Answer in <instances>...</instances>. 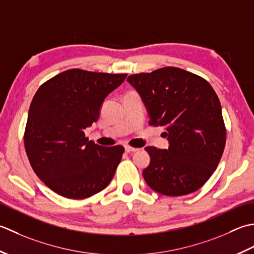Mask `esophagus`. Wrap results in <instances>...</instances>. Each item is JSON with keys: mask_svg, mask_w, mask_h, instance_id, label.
I'll return each instance as SVG.
<instances>
[{"mask_svg": "<svg viewBox=\"0 0 254 254\" xmlns=\"http://www.w3.org/2000/svg\"><path fill=\"white\" fill-rule=\"evenodd\" d=\"M125 150H126V152H136V151H138L139 149H137V148H132V147H130V146H126L125 147Z\"/></svg>", "mask_w": 254, "mask_h": 254, "instance_id": "1", "label": "esophagus"}]
</instances>
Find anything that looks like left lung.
<instances>
[{
    "label": "left lung",
    "instance_id": "left-lung-1",
    "mask_svg": "<svg viewBox=\"0 0 254 254\" xmlns=\"http://www.w3.org/2000/svg\"><path fill=\"white\" fill-rule=\"evenodd\" d=\"M147 107L151 126L164 127L169 149L147 147L151 161L147 184L167 196L203 186L218 165L226 144L219 98L203 77L175 66L127 77Z\"/></svg>",
    "mask_w": 254,
    "mask_h": 254
}]
</instances>
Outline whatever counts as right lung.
Wrapping results in <instances>:
<instances>
[{"mask_svg":"<svg viewBox=\"0 0 254 254\" xmlns=\"http://www.w3.org/2000/svg\"><path fill=\"white\" fill-rule=\"evenodd\" d=\"M126 76L70 69L36 92L24 146L36 175L57 194L83 199L110 184L125 149L98 146L84 129L98 120L105 97Z\"/></svg>","mask_w":254,"mask_h":254,"instance_id":"1","label":"right lung"}]
</instances>
